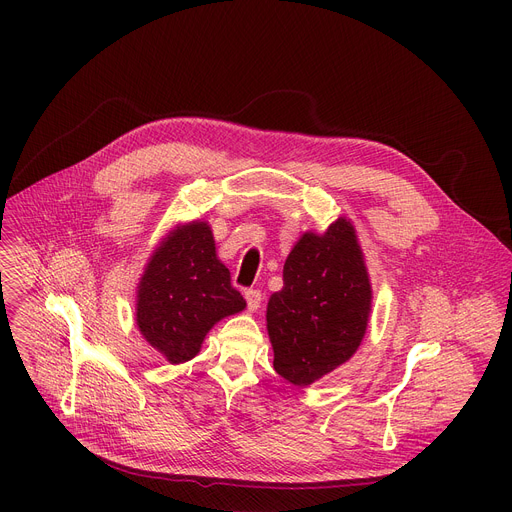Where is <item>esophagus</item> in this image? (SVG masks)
Masks as SVG:
<instances>
[{"label": "esophagus", "mask_w": 512, "mask_h": 512, "mask_svg": "<svg viewBox=\"0 0 512 512\" xmlns=\"http://www.w3.org/2000/svg\"><path fill=\"white\" fill-rule=\"evenodd\" d=\"M245 300H247L249 312H257V308H259L261 302H263V296H261L259 289H247V291H245Z\"/></svg>", "instance_id": "34e87169"}]
</instances>
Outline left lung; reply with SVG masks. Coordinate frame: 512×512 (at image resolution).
Instances as JSON below:
<instances>
[{"label": "left lung", "instance_id": "obj_1", "mask_svg": "<svg viewBox=\"0 0 512 512\" xmlns=\"http://www.w3.org/2000/svg\"><path fill=\"white\" fill-rule=\"evenodd\" d=\"M373 289L346 218L324 235L306 233L285 259L283 287L269 298L273 369L308 387L344 364L367 332Z\"/></svg>", "mask_w": 512, "mask_h": 512}]
</instances>
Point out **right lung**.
Masks as SVG:
<instances>
[{"label":"right lung","instance_id":"obj_1","mask_svg":"<svg viewBox=\"0 0 512 512\" xmlns=\"http://www.w3.org/2000/svg\"><path fill=\"white\" fill-rule=\"evenodd\" d=\"M231 271L216 257L208 223L176 227L154 251L137 285L135 322L168 362L194 358L206 332L245 310Z\"/></svg>","mask_w":512,"mask_h":512}]
</instances>
